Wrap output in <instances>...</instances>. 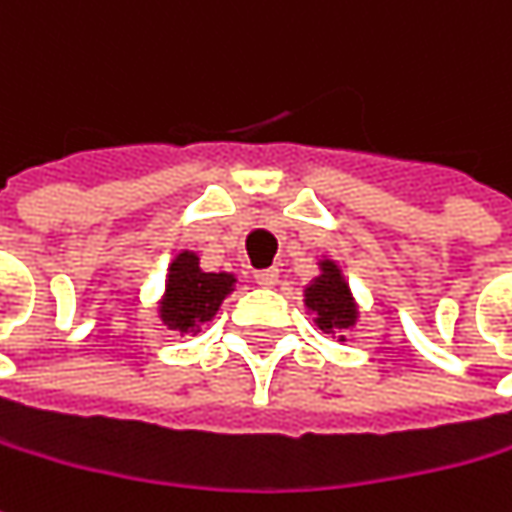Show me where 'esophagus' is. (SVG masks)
<instances>
[{
    "label": "esophagus",
    "mask_w": 512,
    "mask_h": 512,
    "mask_svg": "<svg viewBox=\"0 0 512 512\" xmlns=\"http://www.w3.org/2000/svg\"><path fill=\"white\" fill-rule=\"evenodd\" d=\"M277 277H280V271L274 269V266H271V269L255 271V283L263 285V288H271V285H277Z\"/></svg>",
    "instance_id": "obj_1"
}]
</instances>
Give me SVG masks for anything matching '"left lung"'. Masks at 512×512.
Returning <instances> with one entry per match:
<instances>
[{
    "instance_id": "obj_1",
    "label": "left lung",
    "mask_w": 512,
    "mask_h": 512,
    "mask_svg": "<svg viewBox=\"0 0 512 512\" xmlns=\"http://www.w3.org/2000/svg\"><path fill=\"white\" fill-rule=\"evenodd\" d=\"M302 302L325 333H344L358 325L356 297L350 291V283L344 280L342 266L330 257L319 260V274L305 285ZM339 342H344V336H339Z\"/></svg>"
}]
</instances>
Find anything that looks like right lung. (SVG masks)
Wrapping results in <instances>:
<instances>
[{"label": "right lung", "instance_id": "add662e5", "mask_svg": "<svg viewBox=\"0 0 512 512\" xmlns=\"http://www.w3.org/2000/svg\"><path fill=\"white\" fill-rule=\"evenodd\" d=\"M238 277L232 271H204L196 252L182 249L168 266L165 291L159 297V319L176 333H198L215 319L221 302L235 291Z\"/></svg>", "mask_w": 512, "mask_h": 512}]
</instances>
